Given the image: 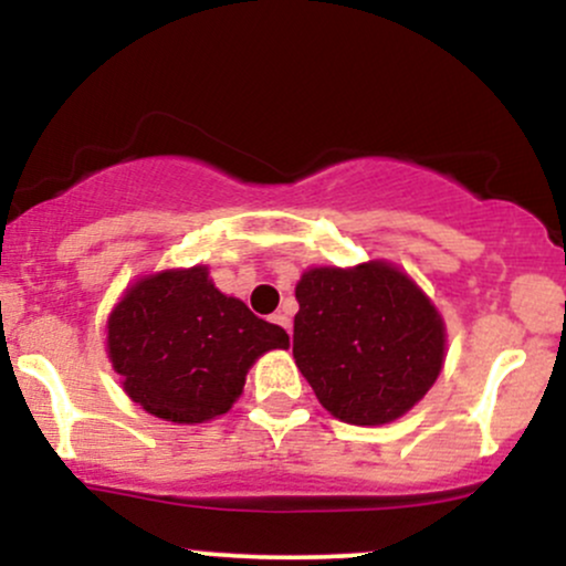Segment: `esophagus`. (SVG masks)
I'll use <instances>...</instances> for the list:
<instances>
[{"mask_svg": "<svg viewBox=\"0 0 566 566\" xmlns=\"http://www.w3.org/2000/svg\"><path fill=\"white\" fill-rule=\"evenodd\" d=\"M271 322L279 324V327H282V329H287V333L292 335V319H290L287 314H284V311H279V314L271 316Z\"/></svg>", "mask_w": 566, "mask_h": 566, "instance_id": "obj_1", "label": "esophagus"}]
</instances>
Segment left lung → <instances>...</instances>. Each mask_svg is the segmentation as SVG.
Masks as SVG:
<instances>
[{
    "label": "left lung",
    "mask_w": 566,
    "mask_h": 566,
    "mask_svg": "<svg viewBox=\"0 0 566 566\" xmlns=\"http://www.w3.org/2000/svg\"><path fill=\"white\" fill-rule=\"evenodd\" d=\"M295 297V365L343 423H391L439 378L444 322L396 265L308 269Z\"/></svg>",
    "instance_id": "left-lung-1"
}]
</instances>
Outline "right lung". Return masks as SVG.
Listing matches in <instances>:
<instances>
[{"label":"right lung","mask_w":566,"mask_h":566,"mask_svg":"<svg viewBox=\"0 0 566 566\" xmlns=\"http://www.w3.org/2000/svg\"><path fill=\"white\" fill-rule=\"evenodd\" d=\"M287 346L279 324L223 295L205 265L143 276L108 316V359L127 396L172 423L229 412L258 356Z\"/></svg>","instance_id":"add662e5"}]
</instances>
